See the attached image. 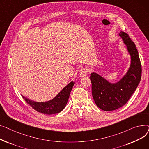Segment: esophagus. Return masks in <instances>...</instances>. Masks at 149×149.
<instances>
[{
	"instance_id": "1",
	"label": "esophagus",
	"mask_w": 149,
	"mask_h": 149,
	"mask_svg": "<svg viewBox=\"0 0 149 149\" xmlns=\"http://www.w3.org/2000/svg\"><path fill=\"white\" fill-rule=\"evenodd\" d=\"M89 72V68H84L81 70L80 72V76L81 77H83L85 76H87Z\"/></svg>"
}]
</instances>
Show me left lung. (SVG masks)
I'll return each instance as SVG.
<instances>
[{
	"mask_svg": "<svg viewBox=\"0 0 149 149\" xmlns=\"http://www.w3.org/2000/svg\"><path fill=\"white\" fill-rule=\"evenodd\" d=\"M124 43L131 56V65L127 74L116 84H111L95 73H92V93L97 106L104 111H111L126 104L138 87L142 68L136 46L129 36L120 32Z\"/></svg>",
	"mask_w": 149,
	"mask_h": 149,
	"instance_id": "8db88e82",
	"label": "left lung"
}]
</instances>
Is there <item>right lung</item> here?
I'll list each match as a JSON object with an SVG mask.
<instances>
[{
	"label": "right lung",
	"instance_id": "1",
	"mask_svg": "<svg viewBox=\"0 0 149 149\" xmlns=\"http://www.w3.org/2000/svg\"><path fill=\"white\" fill-rule=\"evenodd\" d=\"M74 83L75 82H70L54 99L47 102L38 103L23 96H22V98L27 104L38 112L48 115L58 113L65 107Z\"/></svg>",
	"mask_w": 149,
	"mask_h": 149
}]
</instances>
